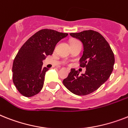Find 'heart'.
Returning <instances> with one entry per match:
<instances>
[{
  "mask_svg": "<svg viewBox=\"0 0 128 128\" xmlns=\"http://www.w3.org/2000/svg\"><path fill=\"white\" fill-rule=\"evenodd\" d=\"M73 41H77V40H73ZM73 41H72V42H73Z\"/></svg>",
  "mask_w": 128,
  "mask_h": 128,
  "instance_id": "b5f03b06",
  "label": "heart"
}]
</instances>
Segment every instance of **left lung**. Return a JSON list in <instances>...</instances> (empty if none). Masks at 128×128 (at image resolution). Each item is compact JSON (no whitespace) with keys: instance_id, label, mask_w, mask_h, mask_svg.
<instances>
[{"instance_id":"8db88e82","label":"left lung","mask_w":128,"mask_h":128,"mask_svg":"<svg viewBox=\"0 0 128 128\" xmlns=\"http://www.w3.org/2000/svg\"><path fill=\"white\" fill-rule=\"evenodd\" d=\"M83 44L84 52L80 66L86 67L85 73L71 68L63 83L68 90L78 96L94 92L106 82L111 74L114 64V56L110 46L100 32L92 30L70 33Z\"/></svg>"}]
</instances>
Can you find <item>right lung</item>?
<instances>
[{
	"label": "right lung",
	"instance_id": "obj_1",
	"mask_svg": "<svg viewBox=\"0 0 128 128\" xmlns=\"http://www.w3.org/2000/svg\"><path fill=\"white\" fill-rule=\"evenodd\" d=\"M68 35L52 29H42L22 46L14 60L13 82L19 92L29 98L42 89L46 67L42 61L52 55L57 43Z\"/></svg>",
	"mask_w": 128,
	"mask_h": 128
}]
</instances>
